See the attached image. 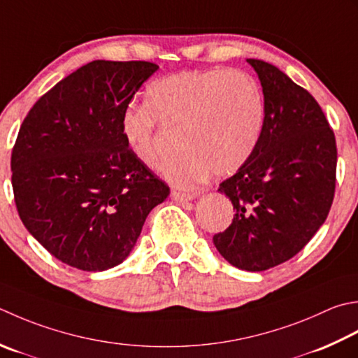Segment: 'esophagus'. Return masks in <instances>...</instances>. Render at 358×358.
<instances>
[{
    "label": "esophagus",
    "instance_id": "34e87169",
    "mask_svg": "<svg viewBox=\"0 0 358 358\" xmlns=\"http://www.w3.org/2000/svg\"><path fill=\"white\" fill-rule=\"evenodd\" d=\"M171 199H172L173 201H177V203H185V201L194 200V199H195V194H186V192H177V191H173V192L171 194Z\"/></svg>",
    "mask_w": 358,
    "mask_h": 358
}]
</instances>
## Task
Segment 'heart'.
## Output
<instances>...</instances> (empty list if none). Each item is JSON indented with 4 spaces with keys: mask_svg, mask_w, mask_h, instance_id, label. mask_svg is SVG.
Here are the masks:
<instances>
[{
    "mask_svg": "<svg viewBox=\"0 0 358 358\" xmlns=\"http://www.w3.org/2000/svg\"><path fill=\"white\" fill-rule=\"evenodd\" d=\"M158 121L181 129V152L161 172L172 185L195 187L213 172L234 173L259 144L264 99L257 82L237 69H185L153 80L145 103H133L121 116L129 152L145 167L161 157Z\"/></svg>",
    "mask_w": 358,
    "mask_h": 358,
    "instance_id": "obj_1",
    "label": "heart"
}]
</instances>
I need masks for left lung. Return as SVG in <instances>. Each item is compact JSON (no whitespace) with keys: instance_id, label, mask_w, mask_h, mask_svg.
<instances>
[{"instance_id":"left-lung-1","label":"left lung","mask_w":358,"mask_h":358,"mask_svg":"<svg viewBox=\"0 0 358 358\" xmlns=\"http://www.w3.org/2000/svg\"><path fill=\"white\" fill-rule=\"evenodd\" d=\"M247 62L264 93L262 133L251 158L219 187L236 214L213 242L234 267L264 271L299 253L324 223L337 145L309 91L267 62Z\"/></svg>"}]
</instances>
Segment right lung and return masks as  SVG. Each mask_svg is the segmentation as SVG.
<instances>
[{
    "instance_id": "right-lung-1",
    "label": "right lung",
    "mask_w": 358,
    "mask_h": 358,
    "mask_svg": "<svg viewBox=\"0 0 358 358\" xmlns=\"http://www.w3.org/2000/svg\"><path fill=\"white\" fill-rule=\"evenodd\" d=\"M158 69L150 62L87 63L34 103L12 150V187L26 229L54 257L103 271L135 248L169 187L129 152L121 116Z\"/></svg>"
}]
</instances>
